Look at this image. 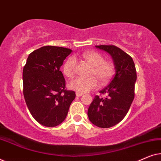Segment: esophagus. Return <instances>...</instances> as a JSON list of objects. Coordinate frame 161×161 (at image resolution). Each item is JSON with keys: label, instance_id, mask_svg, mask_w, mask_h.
<instances>
[{"label": "esophagus", "instance_id": "1", "mask_svg": "<svg viewBox=\"0 0 161 161\" xmlns=\"http://www.w3.org/2000/svg\"><path fill=\"white\" fill-rule=\"evenodd\" d=\"M83 94L78 93V92H77V93H76V96H77V97H81V96H83Z\"/></svg>", "mask_w": 161, "mask_h": 161}]
</instances>
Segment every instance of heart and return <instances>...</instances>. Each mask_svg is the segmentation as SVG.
Returning <instances> with one entry per match:
<instances>
[{
    "mask_svg": "<svg viewBox=\"0 0 161 161\" xmlns=\"http://www.w3.org/2000/svg\"><path fill=\"white\" fill-rule=\"evenodd\" d=\"M83 58L92 67L90 77L88 78H77L72 80L68 84L70 89L84 94L96 89L98 86V80L101 84H105L111 80L114 74V64L111 61H105L104 57L100 53L87 51L83 53ZM76 60L73 57L67 58L63 65V72L67 78H72L75 72ZM95 76L96 79L94 78Z\"/></svg>",
    "mask_w": 161,
    "mask_h": 161,
    "instance_id": "obj_1",
    "label": "heart"
}]
</instances>
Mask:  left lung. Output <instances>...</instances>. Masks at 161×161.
Wrapping results in <instances>:
<instances>
[{"mask_svg": "<svg viewBox=\"0 0 161 161\" xmlns=\"http://www.w3.org/2000/svg\"><path fill=\"white\" fill-rule=\"evenodd\" d=\"M111 55L115 64L116 73L109 85L100 93L105 97H94L88 109V116L92 124L108 128L120 122L128 112L135 97L137 78L133 58L115 45H96Z\"/></svg>", "mask_w": 161, "mask_h": 161, "instance_id": "obj_1", "label": "left lung"}]
</instances>
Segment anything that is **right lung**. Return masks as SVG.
Instances as JSON below:
<instances>
[{"label":"right lung","instance_id":"right-lung-1","mask_svg":"<svg viewBox=\"0 0 161 161\" xmlns=\"http://www.w3.org/2000/svg\"><path fill=\"white\" fill-rule=\"evenodd\" d=\"M72 50L44 46L31 53L23 67V95L34 119L45 127H56L65 119L75 97L66 89L60 68Z\"/></svg>","mask_w":161,"mask_h":161}]
</instances>
